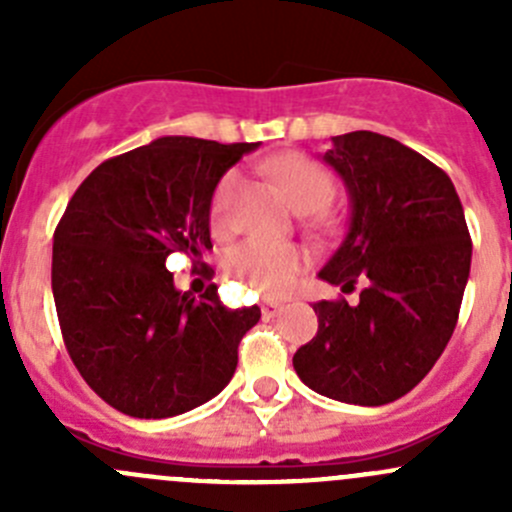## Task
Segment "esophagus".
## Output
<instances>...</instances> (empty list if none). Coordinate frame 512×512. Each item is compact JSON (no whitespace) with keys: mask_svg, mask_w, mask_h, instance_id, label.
Here are the masks:
<instances>
[{"mask_svg":"<svg viewBox=\"0 0 512 512\" xmlns=\"http://www.w3.org/2000/svg\"><path fill=\"white\" fill-rule=\"evenodd\" d=\"M282 309H285V304H282V302H265V304H262V317L275 319L277 314L282 312Z\"/></svg>","mask_w":512,"mask_h":512,"instance_id":"obj_1","label":"esophagus"}]
</instances>
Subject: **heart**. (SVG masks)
I'll list each match as a JSON object with an SVG mask.
<instances>
[{"label": "heart", "instance_id": "1", "mask_svg": "<svg viewBox=\"0 0 512 512\" xmlns=\"http://www.w3.org/2000/svg\"><path fill=\"white\" fill-rule=\"evenodd\" d=\"M265 170L272 175L289 203L302 213L322 210L334 193V180L329 170L307 153H282L267 160ZM240 188L237 170H227L215 185L210 200V220L218 232L232 230L235 223V198ZM227 272L237 280L247 282L262 294H285L294 287L299 272L307 267V252L297 245H272L262 240H247L230 250L225 260Z\"/></svg>", "mask_w": 512, "mask_h": 512}]
</instances>
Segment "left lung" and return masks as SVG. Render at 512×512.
I'll use <instances>...</instances> for the list:
<instances>
[{
	"label": "left lung",
	"mask_w": 512,
	"mask_h": 512,
	"mask_svg": "<svg viewBox=\"0 0 512 512\" xmlns=\"http://www.w3.org/2000/svg\"><path fill=\"white\" fill-rule=\"evenodd\" d=\"M322 160L344 180L349 227L319 280L364 289L356 304H314L317 337L292 364L327 399L384 406L433 369L456 329L471 275L466 215L451 178L389 136H334Z\"/></svg>",
	"instance_id": "obj_1"
}]
</instances>
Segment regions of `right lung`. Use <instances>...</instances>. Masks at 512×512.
Here are the masks:
<instances>
[{
  "label": "right lung",
  "mask_w": 512,
  "mask_h": 512,
  "mask_svg": "<svg viewBox=\"0 0 512 512\" xmlns=\"http://www.w3.org/2000/svg\"><path fill=\"white\" fill-rule=\"evenodd\" d=\"M257 146L156 138L103 160L66 205L51 255L61 334L86 384L121 414L178 416L230 384L260 307L227 309L215 285L180 292L165 260L188 252L203 265L215 185Z\"/></svg>",
  "instance_id": "1"
}]
</instances>
